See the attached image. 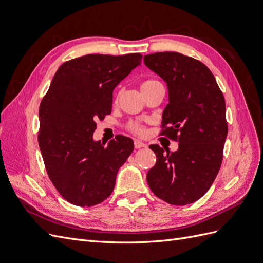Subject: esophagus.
I'll return each mask as SVG.
<instances>
[{
    "label": "esophagus",
    "mask_w": 263,
    "mask_h": 263,
    "mask_svg": "<svg viewBox=\"0 0 263 263\" xmlns=\"http://www.w3.org/2000/svg\"><path fill=\"white\" fill-rule=\"evenodd\" d=\"M134 145H135V148H136V149L146 147V144H144V142L140 141V140H135V141H134Z\"/></svg>",
    "instance_id": "obj_1"
}]
</instances>
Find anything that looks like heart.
I'll return each mask as SVG.
<instances>
[{"label":"heart","instance_id":"obj_1","mask_svg":"<svg viewBox=\"0 0 263 263\" xmlns=\"http://www.w3.org/2000/svg\"><path fill=\"white\" fill-rule=\"evenodd\" d=\"M160 84L158 81H155V80H146L144 82H141L140 84V90L141 92H145L147 91L148 89H150V87H153L155 85H158ZM128 128L135 133V134H141L142 130H144V127H142L141 123L138 122V121H135V122H132L129 125H128Z\"/></svg>","mask_w":263,"mask_h":263}]
</instances>
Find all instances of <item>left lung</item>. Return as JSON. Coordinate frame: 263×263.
<instances>
[{
	"mask_svg": "<svg viewBox=\"0 0 263 263\" xmlns=\"http://www.w3.org/2000/svg\"><path fill=\"white\" fill-rule=\"evenodd\" d=\"M145 65L166 83L162 113L165 135L179 142L174 153L151 145L157 156L147 173L154 194L171 205L191 204L208 192L222 161L227 137L225 99L204 63L179 52L147 54Z\"/></svg>",
	"mask_w": 263,
	"mask_h": 263,
	"instance_id": "8db88e82",
	"label": "left lung"
}]
</instances>
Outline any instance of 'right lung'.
I'll use <instances>...</instances> for the list:
<instances>
[{
	"label": "right lung",
	"mask_w": 263,
	"mask_h": 263,
	"mask_svg": "<svg viewBox=\"0 0 263 263\" xmlns=\"http://www.w3.org/2000/svg\"><path fill=\"white\" fill-rule=\"evenodd\" d=\"M141 58L86 54L62 63L52 78L39 106L38 144L50 181L71 204L93 206L106 200L133 153L130 138L117 136L104 146L93 133L95 121L112 112L116 85Z\"/></svg>",
	"instance_id": "add662e5"
}]
</instances>
